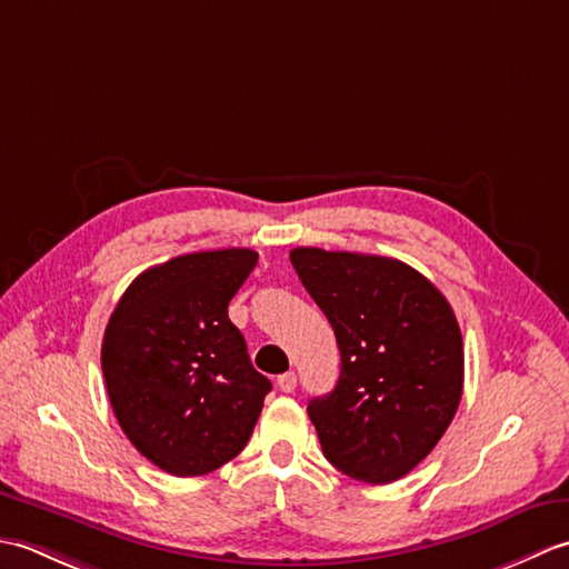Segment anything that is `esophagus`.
<instances>
[{"mask_svg": "<svg viewBox=\"0 0 569 569\" xmlns=\"http://www.w3.org/2000/svg\"><path fill=\"white\" fill-rule=\"evenodd\" d=\"M296 383H298V377H296L293 371L281 373V377H278V381H276L278 391H283V393H293L296 391Z\"/></svg>", "mask_w": 569, "mask_h": 569, "instance_id": "obj_1", "label": "esophagus"}]
</instances>
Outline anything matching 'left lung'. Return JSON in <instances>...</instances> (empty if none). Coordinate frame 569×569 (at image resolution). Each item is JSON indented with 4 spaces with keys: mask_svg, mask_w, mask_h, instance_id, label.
<instances>
[{
    "mask_svg": "<svg viewBox=\"0 0 569 569\" xmlns=\"http://www.w3.org/2000/svg\"><path fill=\"white\" fill-rule=\"evenodd\" d=\"M291 263L330 320L340 379L308 416L342 475L389 485L430 455L465 383L462 332L426 276L389 257L298 247Z\"/></svg>",
    "mask_w": 569,
    "mask_h": 569,
    "instance_id": "1",
    "label": "left lung"
}]
</instances>
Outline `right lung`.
Returning a JSON list of instances; mask_svg holds the SVG:
<instances>
[{"instance_id":"add662e5","label":"right lung","mask_w":569,"mask_h":569,"mask_svg":"<svg viewBox=\"0 0 569 569\" xmlns=\"http://www.w3.org/2000/svg\"><path fill=\"white\" fill-rule=\"evenodd\" d=\"M257 261L251 249H217L151 266L107 322L102 373L114 416L168 475L200 477L234 459L271 391L227 316Z\"/></svg>"}]
</instances>
